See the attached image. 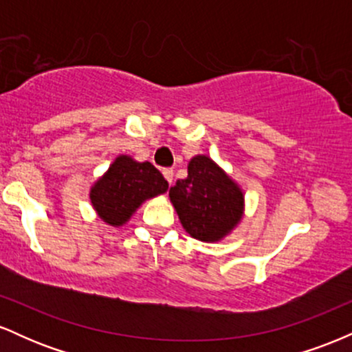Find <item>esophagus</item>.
Wrapping results in <instances>:
<instances>
[{"mask_svg":"<svg viewBox=\"0 0 352 352\" xmlns=\"http://www.w3.org/2000/svg\"><path fill=\"white\" fill-rule=\"evenodd\" d=\"M162 173H164V177H165V180L168 182V184L172 185V180H173V170L172 168H164L162 170Z\"/></svg>","mask_w":352,"mask_h":352,"instance_id":"1","label":"esophagus"}]
</instances>
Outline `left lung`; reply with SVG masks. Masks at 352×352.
Segmentation results:
<instances>
[{
	"mask_svg": "<svg viewBox=\"0 0 352 352\" xmlns=\"http://www.w3.org/2000/svg\"><path fill=\"white\" fill-rule=\"evenodd\" d=\"M187 170V179L177 180L168 197L190 236L217 243L243 218V190L208 155L190 159Z\"/></svg>",
	"mask_w": 352,
	"mask_h": 352,
	"instance_id": "obj_1",
	"label": "left lung"
}]
</instances>
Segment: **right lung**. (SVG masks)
<instances>
[{"label": "right lung", "instance_id": "obj_1", "mask_svg": "<svg viewBox=\"0 0 352 352\" xmlns=\"http://www.w3.org/2000/svg\"><path fill=\"white\" fill-rule=\"evenodd\" d=\"M167 188V180L151 162L119 155L92 185L89 199L100 220L111 227H122L145 200L162 195Z\"/></svg>", "mask_w": 352, "mask_h": 352}]
</instances>
